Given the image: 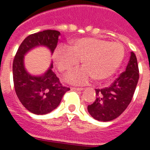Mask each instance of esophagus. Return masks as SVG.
<instances>
[{
  "mask_svg": "<svg viewBox=\"0 0 150 150\" xmlns=\"http://www.w3.org/2000/svg\"><path fill=\"white\" fill-rule=\"evenodd\" d=\"M71 90H74V91H83V88H71Z\"/></svg>",
  "mask_w": 150,
  "mask_h": 150,
  "instance_id": "1",
  "label": "esophagus"
}]
</instances>
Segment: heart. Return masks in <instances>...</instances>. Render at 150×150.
Returning <instances> with one entry per match:
<instances>
[{
    "mask_svg": "<svg viewBox=\"0 0 150 150\" xmlns=\"http://www.w3.org/2000/svg\"><path fill=\"white\" fill-rule=\"evenodd\" d=\"M125 56V48L119 42H109L96 38H83L71 47L61 46L54 53L57 68L66 73L78 67L82 60L83 67L69 74L66 80L73 84H85L94 78L103 81L115 73Z\"/></svg>",
    "mask_w": 150,
    "mask_h": 150,
    "instance_id": "1",
    "label": "heart"
}]
</instances>
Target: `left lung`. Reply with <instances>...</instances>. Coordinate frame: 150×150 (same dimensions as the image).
I'll return each instance as SVG.
<instances>
[{"label":"left lung","mask_w":150,"mask_h":150,"mask_svg":"<svg viewBox=\"0 0 150 150\" xmlns=\"http://www.w3.org/2000/svg\"><path fill=\"white\" fill-rule=\"evenodd\" d=\"M139 79L135 54L131 52L126 70L108 88L96 89V99L88 106V112L99 121H110L125 110L132 100Z\"/></svg>","instance_id":"1"}]
</instances>
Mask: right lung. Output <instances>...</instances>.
<instances>
[{
  "instance_id": "1",
  "label": "right lung",
  "mask_w": 150,
  "mask_h": 150,
  "mask_svg": "<svg viewBox=\"0 0 150 150\" xmlns=\"http://www.w3.org/2000/svg\"><path fill=\"white\" fill-rule=\"evenodd\" d=\"M60 32L52 30L30 34L19 46L13 62L15 91L22 105L30 112L44 115L55 109L70 88L63 87L52 71L53 63L42 75H31L24 66V55L34 47L46 46L52 54Z\"/></svg>"
}]
</instances>
